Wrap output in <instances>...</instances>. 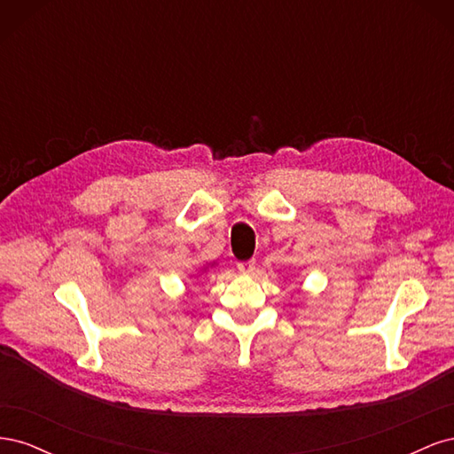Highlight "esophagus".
Segmentation results:
<instances>
[{"label":"esophagus","mask_w":454,"mask_h":454,"mask_svg":"<svg viewBox=\"0 0 454 454\" xmlns=\"http://www.w3.org/2000/svg\"><path fill=\"white\" fill-rule=\"evenodd\" d=\"M237 269H239L242 274H252V272H254V269H255V259L240 261V263L237 265Z\"/></svg>","instance_id":"34e87169"}]
</instances>
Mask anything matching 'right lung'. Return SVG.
I'll use <instances>...</instances> for the list:
<instances>
[{"mask_svg": "<svg viewBox=\"0 0 454 454\" xmlns=\"http://www.w3.org/2000/svg\"><path fill=\"white\" fill-rule=\"evenodd\" d=\"M210 267H214V263H210ZM204 270H206V267H204V269H202V272H204Z\"/></svg>", "mask_w": 454, "mask_h": 454, "instance_id": "1", "label": "right lung"}]
</instances>
